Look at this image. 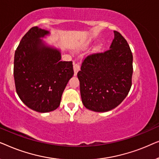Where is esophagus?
Masks as SVG:
<instances>
[{
  "instance_id": "obj_1",
  "label": "esophagus",
  "mask_w": 159,
  "mask_h": 159,
  "mask_svg": "<svg viewBox=\"0 0 159 159\" xmlns=\"http://www.w3.org/2000/svg\"><path fill=\"white\" fill-rule=\"evenodd\" d=\"M73 68H74V75L75 76H76L77 75V72L80 71V65L78 64H76V63H74L73 64Z\"/></svg>"
}]
</instances>
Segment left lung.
I'll return each instance as SVG.
<instances>
[{
    "mask_svg": "<svg viewBox=\"0 0 159 159\" xmlns=\"http://www.w3.org/2000/svg\"><path fill=\"white\" fill-rule=\"evenodd\" d=\"M114 32L109 50L88 56L77 73L82 103L93 111L106 112L116 108L131 88L132 53L122 35Z\"/></svg>",
    "mask_w": 159,
    "mask_h": 159,
    "instance_id": "obj_1",
    "label": "left lung"
}]
</instances>
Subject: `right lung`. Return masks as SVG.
Masks as SVG:
<instances>
[{"label":"right lung","mask_w":159,"mask_h":159,"mask_svg":"<svg viewBox=\"0 0 159 159\" xmlns=\"http://www.w3.org/2000/svg\"><path fill=\"white\" fill-rule=\"evenodd\" d=\"M50 32L34 27L19 43L14 55V77L21 101L32 110H56L74 75L71 61H61V50L43 40Z\"/></svg>","instance_id":"add662e5"}]
</instances>
